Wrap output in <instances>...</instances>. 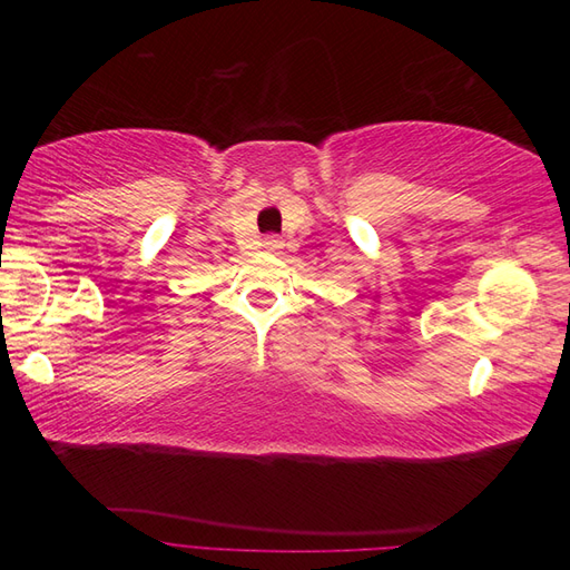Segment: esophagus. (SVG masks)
I'll use <instances>...</instances> for the list:
<instances>
[{"label": "esophagus", "mask_w": 570, "mask_h": 570, "mask_svg": "<svg viewBox=\"0 0 570 570\" xmlns=\"http://www.w3.org/2000/svg\"><path fill=\"white\" fill-rule=\"evenodd\" d=\"M264 252H269V254H282V249H284V239L282 237H264Z\"/></svg>", "instance_id": "34e87169"}]
</instances>
